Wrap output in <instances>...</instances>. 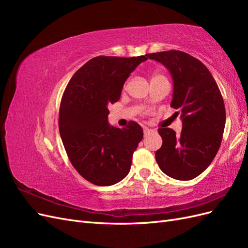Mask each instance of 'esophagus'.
I'll return each mask as SVG.
<instances>
[{"label": "esophagus", "instance_id": "34e87169", "mask_svg": "<svg viewBox=\"0 0 248 248\" xmlns=\"http://www.w3.org/2000/svg\"><path fill=\"white\" fill-rule=\"evenodd\" d=\"M154 130H152V129H149L148 127H145L144 128V133H145V136H147V134H149V133H151V132H153Z\"/></svg>", "mask_w": 248, "mask_h": 248}]
</instances>
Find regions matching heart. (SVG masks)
<instances>
[{
    "label": "heart",
    "instance_id": "b5f03b06",
    "mask_svg": "<svg viewBox=\"0 0 248 248\" xmlns=\"http://www.w3.org/2000/svg\"><path fill=\"white\" fill-rule=\"evenodd\" d=\"M159 77H162V76H160L159 73H153V76H152V78H159Z\"/></svg>",
    "mask_w": 248,
    "mask_h": 248
}]
</instances>
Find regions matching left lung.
<instances>
[{
	"instance_id": "obj_1",
	"label": "left lung",
	"mask_w": 248,
	"mask_h": 248,
	"mask_svg": "<svg viewBox=\"0 0 248 248\" xmlns=\"http://www.w3.org/2000/svg\"><path fill=\"white\" fill-rule=\"evenodd\" d=\"M170 71L172 79L170 107L178 109L182 131L159 128L162 146L155 153L160 170L170 178L187 181L212 162L221 144L226 108L212 74L200 60L180 50L148 55Z\"/></svg>"
}]
</instances>
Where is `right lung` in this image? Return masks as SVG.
<instances>
[{
	"instance_id": "right-lung-1",
	"label": "right lung",
	"mask_w": 248,
	"mask_h": 248,
	"mask_svg": "<svg viewBox=\"0 0 248 248\" xmlns=\"http://www.w3.org/2000/svg\"><path fill=\"white\" fill-rule=\"evenodd\" d=\"M148 55L96 57L73 74L60 106L59 130L78 174L98 186L114 185L130 170L144 132L134 121L119 128L108 123V104L117 102L130 73Z\"/></svg>"
}]
</instances>
